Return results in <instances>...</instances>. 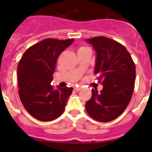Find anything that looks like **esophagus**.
I'll return each mask as SVG.
<instances>
[{
  "mask_svg": "<svg viewBox=\"0 0 152 152\" xmlns=\"http://www.w3.org/2000/svg\"><path fill=\"white\" fill-rule=\"evenodd\" d=\"M81 90V88L80 87H77V88H75V91H80Z\"/></svg>",
  "mask_w": 152,
  "mask_h": 152,
  "instance_id": "esophagus-1",
  "label": "esophagus"
}]
</instances>
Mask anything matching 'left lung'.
<instances>
[{"label": "left lung", "instance_id": "1", "mask_svg": "<svg viewBox=\"0 0 152 152\" xmlns=\"http://www.w3.org/2000/svg\"><path fill=\"white\" fill-rule=\"evenodd\" d=\"M96 51L94 73L99 75L103 90L92 89L86 110L96 121H112L126 110L133 93L135 65L129 52L118 42L105 36L87 39Z\"/></svg>", "mask_w": 152, "mask_h": 152}]
</instances>
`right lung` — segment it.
<instances>
[{"instance_id":"1","label":"right lung","mask_w":152,"mask_h":152,"mask_svg":"<svg viewBox=\"0 0 152 152\" xmlns=\"http://www.w3.org/2000/svg\"><path fill=\"white\" fill-rule=\"evenodd\" d=\"M45 39L24 52L17 67L19 96L24 108L40 121H51L64 112L73 88L51 85L58 57L73 42Z\"/></svg>"}]
</instances>
